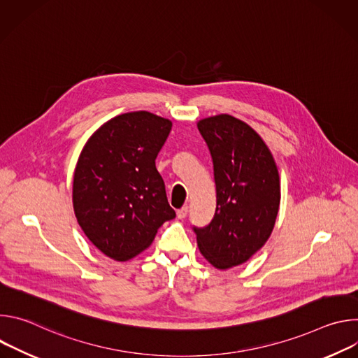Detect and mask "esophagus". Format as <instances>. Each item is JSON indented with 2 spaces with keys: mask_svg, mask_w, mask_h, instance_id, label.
<instances>
[{
  "mask_svg": "<svg viewBox=\"0 0 358 358\" xmlns=\"http://www.w3.org/2000/svg\"><path fill=\"white\" fill-rule=\"evenodd\" d=\"M187 214H188V207H182L181 210L177 211V218H178V220H182V218L187 217Z\"/></svg>",
  "mask_w": 358,
  "mask_h": 358,
  "instance_id": "esophagus-1",
  "label": "esophagus"
}]
</instances>
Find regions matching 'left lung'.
Masks as SVG:
<instances>
[{
  "mask_svg": "<svg viewBox=\"0 0 358 358\" xmlns=\"http://www.w3.org/2000/svg\"><path fill=\"white\" fill-rule=\"evenodd\" d=\"M196 126L213 157L217 208L207 227L192 229L203 258L229 269L269 239L280 202L279 173L262 137L245 122L218 115Z\"/></svg>",
  "mask_w": 358,
  "mask_h": 358,
  "instance_id": "1",
  "label": "left lung"
}]
</instances>
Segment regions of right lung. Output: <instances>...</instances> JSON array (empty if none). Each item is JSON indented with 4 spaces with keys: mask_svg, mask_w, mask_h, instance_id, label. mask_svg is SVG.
I'll use <instances>...</instances> for the list:
<instances>
[{
    "mask_svg": "<svg viewBox=\"0 0 358 358\" xmlns=\"http://www.w3.org/2000/svg\"><path fill=\"white\" fill-rule=\"evenodd\" d=\"M173 123L150 112L116 116L85 144L73 174V210L87 239L106 257L129 261L176 218L156 169Z\"/></svg>",
    "mask_w": 358,
    "mask_h": 358,
    "instance_id": "obj_1",
    "label": "right lung"
}]
</instances>
